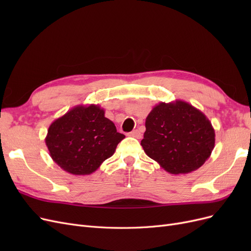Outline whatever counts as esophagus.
<instances>
[{"label": "esophagus", "mask_w": 251, "mask_h": 251, "mask_svg": "<svg viewBox=\"0 0 251 251\" xmlns=\"http://www.w3.org/2000/svg\"><path fill=\"white\" fill-rule=\"evenodd\" d=\"M128 136H131V137H135V138H140L141 137V134H140V132L138 130H134L130 134H128Z\"/></svg>", "instance_id": "34e87169"}]
</instances>
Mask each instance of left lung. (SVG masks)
<instances>
[{"instance_id":"8db88e82","label":"left lung","mask_w":251,"mask_h":251,"mask_svg":"<svg viewBox=\"0 0 251 251\" xmlns=\"http://www.w3.org/2000/svg\"><path fill=\"white\" fill-rule=\"evenodd\" d=\"M215 130L204 114L183 100L160 102L146 119L141 146L174 175L198 170L215 148Z\"/></svg>"}]
</instances>
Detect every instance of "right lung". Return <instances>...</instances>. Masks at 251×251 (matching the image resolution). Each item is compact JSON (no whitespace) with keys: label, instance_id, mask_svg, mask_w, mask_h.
I'll return each instance as SVG.
<instances>
[{"label":"right lung","instance_id":"right-lung-1","mask_svg":"<svg viewBox=\"0 0 251 251\" xmlns=\"http://www.w3.org/2000/svg\"><path fill=\"white\" fill-rule=\"evenodd\" d=\"M125 137L100 105L79 104L53 121L45 142L53 161L81 176L94 173Z\"/></svg>","mask_w":251,"mask_h":251}]
</instances>
